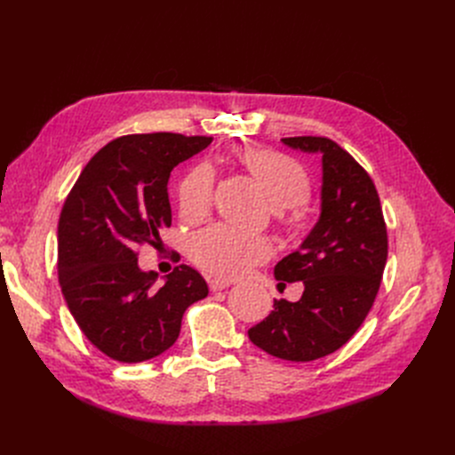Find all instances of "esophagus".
<instances>
[{"label":"esophagus","instance_id":"esophagus-1","mask_svg":"<svg viewBox=\"0 0 455 455\" xmlns=\"http://www.w3.org/2000/svg\"><path fill=\"white\" fill-rule=\"evenodd\" d=\"M228 285H230L228 280H221V278H212V280H208L210 291H223V290L228 288Z\"/></svg>","mask_w":455,"mask_h":455}]
</instances>
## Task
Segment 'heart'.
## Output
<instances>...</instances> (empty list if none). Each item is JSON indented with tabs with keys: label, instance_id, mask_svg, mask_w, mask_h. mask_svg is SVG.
Returning <instances> with one entry per match:
<instances>
[{
	"label": "heart",
	"instance_id": "obj_1",
	"mask_svg": "<svg viewBox=\"0 0 455 455\" xmlns=\"http://www.w3.org/2000/svg\"><path fill=\"white\" fill-rule=\"evenodd\" d=\"M249 175L275 208L280 228L290 237H302L312 228V212L306 199L312 194L304 165L293 156L264 148H237L234 151ZM213 172L201 164L179 182L180 215L199 221L210 212ZM188 254L203 271L220 278H242L271 256V245L259 235H249L225 225H212L189 237Z\"/></svg>",
	"mask_w": 455,
	"mask_h": 455
}]
</instances>
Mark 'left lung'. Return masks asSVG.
Wrapping results in <instances>:
<instances>
[{
  "mask_svg": "<svg viewBox=\"0 0 455 455\" xmlns=\"http://www.w3.org/2000/svg\"><path fill=\"white\" fill-rule=\"evenodd\" d=\"M282 141L323 155L321 218L300 249L275 267L278 285L304 283L300 300H275L249 338L280 360L314 362L341 348L371 312L387 261V227L371 175L336 141Z\"/></svg>",
  "mask_w": 455,
  "mask_h": 455,
  "instance_id": "obj_1",
  "label": "left lung"
}]
</instances>
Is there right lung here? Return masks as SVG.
<instances>
[{
  "mask_svg": "<svg viewBox=\"0 0 455 455\" xmlns=\"http://www.w3.org/2000/svg\"><path fill=\"white\" fill-rule=\"evenodd\" d=\"M210 136L127 134L84 165L59 220V282L86 339L122 363L151 360L180 333L186 307L208 295L204 278L177 266L158 275L138 267V247H156L172 227L167 180L173 167L206 149Z\"/></svg>",
  "mask_w": 455,
  "mask_h": 455,
  "instance_id": "1",
  "label": "right lung"
}]
</instances>
